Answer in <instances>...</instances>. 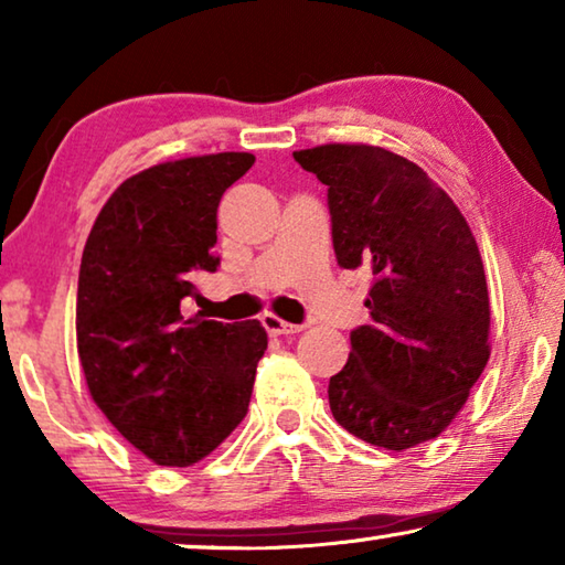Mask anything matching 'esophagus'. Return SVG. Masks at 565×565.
Listing matches in <instances>:
<instances>
[{
	"mask_svg": "<svg viewBox=\"0 0 565 565\" xmlns=\"http://www.w3.org/2000/svg\"><path fill=\"white\" fill-rule=\"evenodd\" d=\"M262 323H264V329L271 333V337H291V333H299L306 329L303 323H289L279 317H274V313H266V317H262Z\"/></svg>",
	"mask_w": 565,
	"mask_h": 565,
	"instance_id": "esophagus-1",
	"label": "esophagus"
}]
</instances>
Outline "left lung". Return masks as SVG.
<instances>
[{"mask_svg":"<svg viewBox=\"0 0 565 565\" xmlns=\"http://www.w3.org/2000/svg\"><path fill=\"white\" fill-rule=\"evenodd\" d=\"M329 186L341 269L374 274L371 327L329 381L339 426L386 451L444 434L491 356L481 252L454 199L414 161L371 145L294 151Z\"/></svg>","mask_w":565,"mask_h":565,"instance_id":"8db88e82","label":"left lung"}]
</instances>
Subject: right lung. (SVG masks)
<instances>
[{
  "label": "right lung",
  "mask_w": 565,
  "mask_h": 565,
  "mask_svg": "<svg viewBox=\"0 0 565 565\" xmlns=\"http://www.w3.org/2000/svg\"><path fill=\"white\" fill-rule=\"evenodd\" d=\"M254 164L246 151L186 157L121 181L94 222L76 289V349L94 404L157 466L202 461L242 424L259 321L184 317L191 274L216 271V209Z\"/></svg>",
  "instance_id": "add662e5"
}]
</instances>
